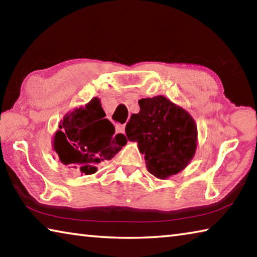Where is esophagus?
<instances>
[{"label":"esophagus","instance_id":"esophagus-1","mask_svg":"<svg viewBox=\"0 0 257 257\" xmlns=\"http://www.w3.org/2000/svg\"><path fill=\"white\" fill-rule=\"evenodd\" d=\"M124 129H125V125L124 124H118L115 127L116 133H119V134H124Z\"/></svg>","mask_w":257,"mask_h":257}]
</instances>
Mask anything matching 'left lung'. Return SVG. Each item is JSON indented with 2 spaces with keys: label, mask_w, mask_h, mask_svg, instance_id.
Segmentation results:
<instances>
[{
  "label": "left lung",
  "mask_w": 257,
  "mask_h": 257,
  "mask_svg": "<svg viewBox=\"0 0 257 257\" xmlns=\"http://www.w3.org/2000/svg\"><path fill=\"white\" fill-rule=\"evenodd\" d=\"M138 113L125 125L128 141L145 154L146 168L159 179L181 172L197 149V125L188 111L163 95L138 101Z\"/></svg>",
  "instance_id": "obj_1"
}]
</instances>
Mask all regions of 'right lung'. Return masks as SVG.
Instances as JSON below:
<instances>
[{"instance_id":"obj_1","label":"right lung","mask_w":257,"mask_h":257,"mask_svg":"<svg viewBox=\"0 0 257 257\" xmlns=\"http://www.w3.org/2000/svg\"><path fill=\"white\" fill-rule=\"evenodd\" d=\"M104 116L98 97L64 114L52 144L60 163L81 175H93L99 164L121 151L127 139L116 135L114 125Z\"/></svg>"}]
</instances>
